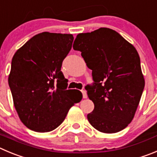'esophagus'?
<instances>
[{
    "instance_id": "obj_1",
    "label": "esophagus",
    "mask_w": 157,
    "mask_h": 157,
    "mask_svg": "<svg viewBox=\"0 0 157 157\" xmlns=\"http://www.w3.org/2000/svg\"><path fill=\"white\" fill-rule=\"evenodd\" d=\"M81 92H82V94H83V98H87V92H86V90H82Z\"/></svg>"
}]
</instances>
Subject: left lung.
Masks as SVG:
<instances>
[{"mask_svg":"<svg viewBox=\"0 0 157 157\" xmlns=\"http://www.w3.org/2000/svg\"><path fill=\"white\" fill-rule=\"evenodd\" d=\"M74 49L81 52L92 70L94 84L87 88L94 108L90 125L104 133H115L132 121L145 86L136 48L115 30L100 28L80 33Z\"/></svg>","mask_w":157,"mask_h":157,"instance_id":"8db88e82","label":"left lung"}]
</instances>
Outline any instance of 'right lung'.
Here are the masks:
<instances>
[{"mask_svg": "<svg viewBox=\"0 0 157 157\" xmlns=\"http://www.w3.org/2000/svg\"><path fill=\"white\" fill-rule=\"evenodd\" d=\"M74 36L44 32L14 53L8 83L19 118L29 129L47 132L56 128L69 110L81 101L78 90H67L61 67Z\"/></svg>", "mask_w": 157, "mask_h": 157, "instance_id": "1", "label": "right lung"}]
</instances>
